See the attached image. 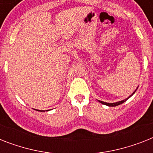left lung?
Segmentation results:
<instances>
[{
	"label": "left lung",
	"mask_w": 153,
	"mask_h": 153,
	"mask_svg": "<svg viewBox=\"0 0 153 153\" xmlns=\"http://www.w3.org/2000/svg\"><path fill=\"white\" fill-rule=\"evenodd\" d=\"M136 91H137V90H136ZM135 91L133 92V94H134V93H135ZM133 94H132V95H133ZM132 95H130V96H129V97H128V98H126V99H125V100L120 101V102H114V103H107V102H102V101H99V102H101V103H102V104H103V105H108V106H117V105H119L122 104V103H124V102H126V101L128 100V98H130V97H131V96H132Z\"/></svg>",
	"instance_id": "1"
}]
</instances>
